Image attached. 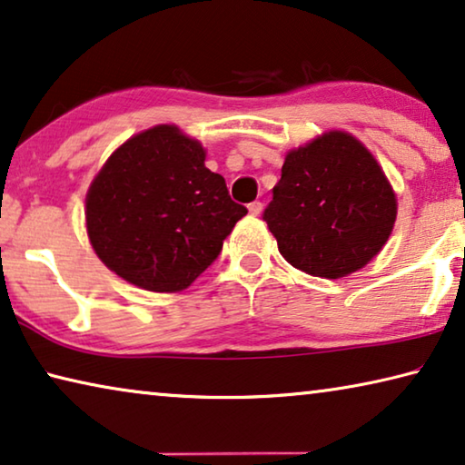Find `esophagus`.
<instances>
[{
    "mask_svg": "<svg viewBox=\"0 0 465 465\" xmlns=\"http://www.w3.org/2000/svg\"><path fill=\"white\" fill-rule=\"evenodd\" d=\"M249 208V213H252V216H260L262 213V210H263V205H262V202H252L247 205Z\"/></svg>",
    "mask_w": 465,
    "mask_h": 465,
    "instance_id": "esophagus-1",
    "label": "esophagus"
}]
</instances>
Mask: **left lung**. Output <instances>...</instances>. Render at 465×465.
<instances>
[{"label": "left lung", "mask_w": 465, "mask_h": 465, "mask_svg": "<svg viewBox=\"0 0 465 465\" xmlns=\"http://www.w3.org/2000/svg\"><path fill=\"white\" fill-rule=\"evenodd\" d=\"M397 197L353 134L331 131L291 149L263 212L278 252L312 276L342 278L389 241Z\"/></svg>", "instance_id": "8db88e82"}]
</instances>
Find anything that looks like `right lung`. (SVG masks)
<instances>
[{"instance_id":"obj_1","label":"right lung","mask_w":465,"mask_h":465,"mask_svg":"<svg viewBox=\"0 0 465 465\" xmlns=\"http://www.w3.org/2000/svg\"><path fill=\"white\" fill-rule=\"evenodd\" d=\"M247 208L205 168L202 143L174 124L147 128L114 152L87 193L99 260L134 287L187 289L212 266Z\"/></svg>"}]
</instances>
